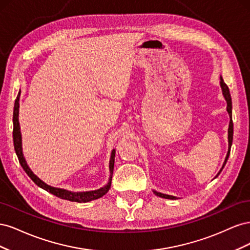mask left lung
<instances>
[{"instance_id": "1", "label": "left lung", "mask_w": 250, "mask_h": 250, "mask_svg": "<svg viewBox=\"0 0 250 250\" xmlns=\"http://www.w3.org/2000/svg\"><path fill=\"white\" fill-rule=\"evenodd\" d=\"M220 86H221V89H222V95L224 97V99L226 101V103H228V107H226V110H228L229 115V150H228V154H226L225 156V161L222 165V168L220 169V171L218 172V174L216 175V177L219 175V174L221 173V171L223 170L224 166L226 164V162H228L229 160V153H230V148H231V144H232V135H233V124H232V117H231V109H232V106H231V97H230V94H229V86L225 84V82L223 81L222 77H220ZM215 177V178H216ZM153 193L158 196V197H162V198H166V199H176L177 197H175V196H172V195H167V194H163V193H160V192H156L153 190Z\"/></svg>"}]
</instances>
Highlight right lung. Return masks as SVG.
I'll return each mask as SVG.
<instances>
[{
  "label": "right lung",
  "instance_id": "obj_1",
  "mask_svg": "<svg viewBox=\"0 0 250 250\" xmlns=\"http://www.w3.org/2000/svg\"><path fill=\"white\" fill-rule=\"evenodd\" d=\"M20 96H21V90L16 99V103H14V109H13V145L14 150H16V153L18 155V158L20 161V164L24 169V171L28 174V176L33 180L35 185L39 186L40 188H43L44 191H47L53 195H55L56 197L60 199H65L73 202H88L98 198H101L102 196L106 194L111 185V178H112V172H113V165H115V156H116V151L113 149L110 154V160H109V179L108 183L104 187L98 188V190L94 191H86V192H72L64 190V188H54L43 183L42 179L37 177L35 174L32 172V170L29 168L27 165V162L22 154V147H21V127L19 122V108H20Z\"/></svg>",
  "mask_w": 250,
  "mask_h": 250
}]
</instances>
